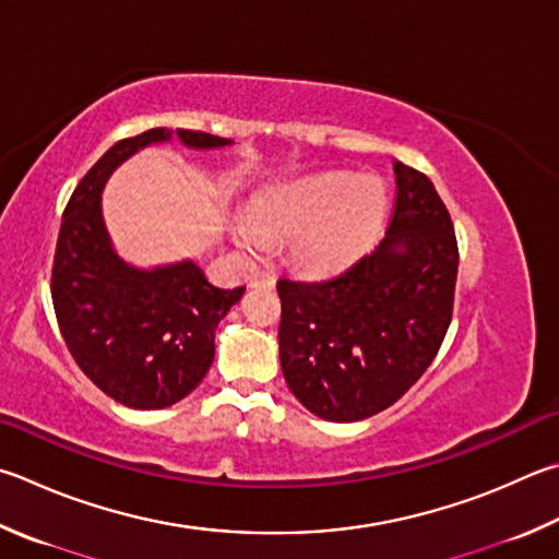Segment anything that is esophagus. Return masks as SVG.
<instances>
[{
    "label": "esophagus",
    "mask_w": 559,
    "mask_h": 559,
    "mask_svg": "<svg viewBox=\"0 0 559 559\" xmlns=\"http://www.w3.org/2000/svg\"><path fill=\"white\" fill-rule=\"evenodd\" d=\"M249 283L253 288H273V286H276V276H273V273H269V271H257Z\"/></svg>",
    "instance_id": "1"
}]
</instances>
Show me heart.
<instances>
[{"mask_svg":"<svg viewBox=\"0 0 559 559\" xmlns=\"http://www.w3.org/2000/svg\"><path fill=\"white\" fill-rule=\"evenodd\" d=\"M385 215L389 190L379 176L334 174L261 192L249 215L231 219V237L253 257L271 241L293 239L290 253L302 269L328 273L377 245Z\"/></svg>","mask_w":559,"mask_h":559,"instance_id":"heart-1","label":"heart"}]
</instances>
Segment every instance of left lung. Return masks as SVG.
Listing matches in <instances>:
<instances>
[{"instance_id": "obj_1", "label": "left lung", "mask_w": 559, "mask_h": 559, "mask_svg": "<svg viewBox=\"0 0 559 559\" xmlns=\"http://www.w3.org/2000/svg\"><path fill=\"white\" fill-rule=\"evenodd\" d=\"M393 219L381 245L330 281H278L281 369L322 420L389 408L430 367L452 320L450 212L428 176L393 160Z\"/></svg>"}]
</instances>
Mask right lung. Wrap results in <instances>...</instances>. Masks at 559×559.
Segmentation results:
<instances>
[{
	"instance_id": "right-lung-1",
	"label": "right lung",
	"mask_w": 559,
	"mask_h": 559,
	"mask_svg": "<svg viewBox=\"0 0 559 559\" xmlns=\"http://www.w3.org/2000/svg\"><path fill=\"white\" fill-rule=\"evenodd\" d=\"M195 151L231 146L202 131L156 127L121 139L78 182L60 222L53 296L60 334L85 377L109 399L136 411L186 399L215 359V330L245 286L217 288L192 259L141 269L121 259L105 225L109 176L156 144Z\"/></svg>"
}]
</instances>
